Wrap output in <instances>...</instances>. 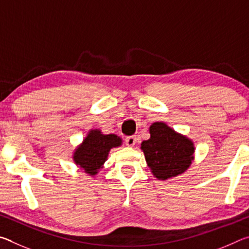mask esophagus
Masks as SVG:
<instances>
[{
  "mask_svg": "<svg viewBox=\"0 0 249 249\" xmlns=\"http://www.w3.org/2000/svg\"><path fill=\"white\" fill-rule=\"evenodd\" d=\"M136 142H137L136 136H127L125 138V144L129 147H133L135 144H136Z\"/></svg>",
  "mask_w": 249,
  "mask_h": 249,
  "instance_id": "1",
  "label": "esophagus"
}]
</instances>
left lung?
Here are the masks:
<instances>
[{"label":"left lung","mask_w":249,"mask_h":249,"mask_svg":"<svg viewBox=\"0 0 249 249\" xmlns=\"http://www.w3.org/2000/svg\"><path fill=\"white\" fill-rule=\"evenodd\" d=\"M150 138L142 142V150L153 175L158 180L177 177L188 169L193 160V142L162 122L149 127Z\"/></svg>","instance_id":"1"}]
</instances>
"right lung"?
Masks as SVG:
<instances>
[{"label": "right lung", "mask_w": 249, "mask_h": 249, "mask_svg": "<svg viewBox=\"0 0 249 249\" xmlns=\"http://www.w3.org/2000/svg\"><path fill=\"white\" fill-rule=\"evenodd\" d=\"M121 145L122 140L116 135H104L99 129H92L84 138L82 144L75 149L73 160L75 165L83 169L84 172L94 176L107 159L111 148Z\"/></svg>", "instance_id": "obj_1"}]
</instances>
